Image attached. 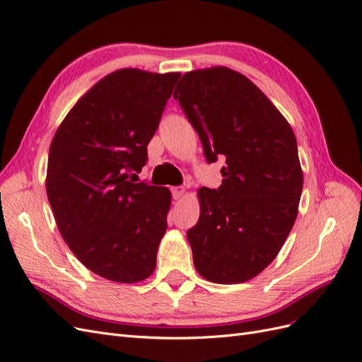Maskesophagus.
<instances>
[{"label":"esophagus","mask_w":362,"mask_h":362,"mask_svg":"<svg viewBox=\"0 0 362 362\" xmlns=\"http://www.w3.org/2000/svg\"><path fill=\"white\" fill-rule=\"evenodd\" d=\"M184 193H185V189L182 187V185H177V187H172V196H173L175 199H180Z\"/></svg>","instance_id":"obj_1"}]
</instances>
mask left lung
Wrapping results in <instances>:
<instances>
[{
	"mask_svg": "<svg viewBox=\"0 0 362 362\" xmlns=\"http://www.w3.org/2000/svg\"><path fill=\"white\" fill-rule=\"evenodd\" d=\"M173 98L206 161L226 158L221 187L199 189V221L187 231L194 267L217 284L249 281L275 259L298 216L303 175L293 129L229 68L187 72Z\"/></svg>",
	"mask_w": 362,
	"mask_h": 362,
	"instance_id": "obj_1",
	"label": "left lung"
}]
</instances>
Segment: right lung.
Segmentation results:
<instances>
[{
  "label": "right lung",
  "mask_w": 362,
  "mask_h": 362,
  "mask_svg": "<svg viewBox=\"0 0 362 362\" xmlns=\"http://www.w3.org/2000/svg\"><path fill=\"white\" fill-rule=\"evenodd\" d=\"M178 80L119 69L80 98L52 139L47 194L59 231L105 279L133 284L156 269L170 192L136 181Z\"/></svg>",
  "instance_id": "right-lung-1"
}]
</instances>
